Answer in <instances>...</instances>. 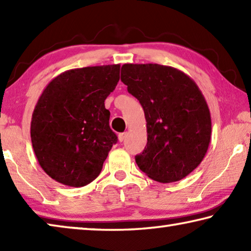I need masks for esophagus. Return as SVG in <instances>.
I'll use <instances>...</instances> for the list:
<instances>
[{
	"label": "esophagus",
	"mask_w": 251,
	"mask_h": 251,
	"mask_svg": "<svg viewBox=\"0 0 251 251\" xmlns=\"http://www.w3.org/2000/svg\"><path fill=\"white\" fill-rule=\"evenodd\" d=\"M127 137V133H121L118 135V141L120 142H124Z\"/></svg>",
	"instance_id": "esophagus-1"
}]
</instances>
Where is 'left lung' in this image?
I'll return each instance as SVG.
<instances>
[{"instance_id":"left-lung-1","label":"left lung","mask_w":251,"mask_h":251,"mask_svg":"<svg viewBox=\"0 0 251 251\" xmlns=\"http://www.w3.org/2000/svg\"><path fill=\"white\" fill-rule=\"evenodd\" d=\"M121 79L145 113L147 145L135 157L139 169L159 182L189 175L205 157L211 136L209 108L195 80L159 64H124Z\"/></svg>"}]
</instances>
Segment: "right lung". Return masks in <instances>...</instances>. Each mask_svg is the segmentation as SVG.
<instances>
[{
  "label": "right lung",
  "mask_w": 251,
  "mask_h": 251,
  "mask_svg": "<svg viewBox=\"0 0 251 251\" xmlns=\"http://www.w3.org/2000/svg\"><path fill=\"white\" fill-rule=\"evenodd\" d=\"M120 64L57 75L34 108L31 139L42 169L57 182L83 187L100 175L117 136L104 101L120 80Z\"/></svg>",
  "instance_id": "obj_1"
}]
</instances>
